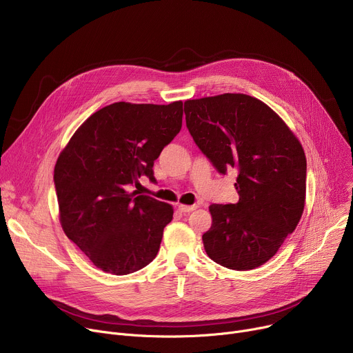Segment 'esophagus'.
<instances>
[{
  "mask_svg": "<svg viewBox=\"0 0 353 353\" xmlns=\"http://www.w3.org/2000/svg\"><path fill=\"white\" fill-rule=\"evenodd\" d=\"M199 205H196V204H193V205H185V204H179L177 205V208L181 211V213H190V211H193V210H196Z\"/></svg>",
  "mask_w": 353,
  "mask_h": 353,
  "instance_id": "1",
  "label": "esophagus"
}]
</instances>
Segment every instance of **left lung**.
I'll return each mask as SVG.
<instances>
[{
    "label": "left lung",
    "mask_w": 353,
    "mask_h": 353,
    "mask_svg": "<svg viewBox=\"0 0 353 353\" xmlns=\"http://www.w3.org/2000/svg\"><path fill=\"white\" fill-rule=\"evenodd\" d=\"M185 125L220 173L239 170L236 204H211L207 255L237 271L265 264L298 225L307 193V159L288 125L244 93L189 99Z\"/></svg>",
    "instance_id": "obj_1"
}]
</instances>
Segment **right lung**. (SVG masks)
Returning a JSON list of instances; mask_svg holds the SVG:
<instances>
[{"mask_svg":"<svg viewBox=\"0 0 353 353\" xmlns=\"http://www.w3.org/2000/svg\"><path fill=\"white\" fill-rule=\"evenodd\" d=\"M183 102H116L77 129L59 153L54 181L66 237L103 272L126 275L146 267L160 248L173 205L137 192L153 163L181 129Z\"/></svg>","mask_w":353,"mask_h":353,"instance_id":"right-lung-1","label":"right lung"}]
</instances>
